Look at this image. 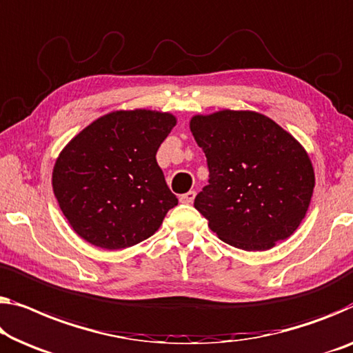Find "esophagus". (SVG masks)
<instances>
[{"label": "esophagus", "mask_w": 353, "mask_h": 353, "mask_svg": "<svg viewBox=\"0 0 353 353\" xmlns=\"http://www.w3.org/2000/svg\"><path fill=\"white\" fill-rule=\"evenodd\" d=\"M194 196H196V193L190 190V192L181 194V198H179V199H181V203H183V204H190V203H193Z\"/></svg>", "instance_id": "1"}]
</instances>
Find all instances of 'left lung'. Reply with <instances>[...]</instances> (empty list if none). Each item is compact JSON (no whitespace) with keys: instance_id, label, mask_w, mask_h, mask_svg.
<instances>
[{"instance_id":"1","label":"left lung","mask_w":353,"mask_h":353,"mask_svg":"<svg viewBox=\"0 0 353 353\" xmlns=\"http://www.w3.org/2000/svg\"><path fill=\"white\" fill-rule=\"evenodd\" d=\"M190 130L208 159L209 183L194 208L233 247L268 250L306 217L315 176L304 147L254 110L193 115Z\"/></svg>"}]
</instances>
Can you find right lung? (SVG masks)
<instances>
[{"label":"right lung","instance_id":"add662e5","mask_svg":"<svg viewBox=\"0 0 353 353\" xmlns=\"http://www.w3.org/2000/svg\"><path fill=\"white\" fill-rule=\"evenodd\" d=\"M176 122L170 112L114 110L60 152L52 187L83 241L106 250L126 249L150 238L177 206L155 159Z\"/></svg>","mask_w":353,"mask_h":353}]
</instances>
